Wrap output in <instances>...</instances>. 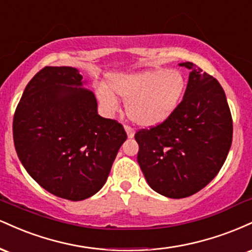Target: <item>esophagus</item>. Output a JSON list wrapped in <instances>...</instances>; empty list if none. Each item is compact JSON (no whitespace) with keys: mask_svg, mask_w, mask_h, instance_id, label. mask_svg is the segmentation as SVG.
Returning a JSON list of instances; mask_svg holds the SVG:
<instances>
[{"mask_svg":"<svg viewBox=\"0 0 252 252\" xmlns=\"http://www.w3.org/2000/svg\"><path fill=\"white\" fill-rule=\"evenodd\" d=\"M124 128H126V134H128V137H129V138L134 137L135 130L132 129L131 126H124Z\"/></svg>","mask_w":252,"mask_h":252,"instance_id":"34e87169","label":"esophagus"}]
</instances>
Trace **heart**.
I'll return each instance as SVG.
<instances>
[{
  "label": "heart",
  "instance_id": "1",
  "mask_svg": "<svg viewBox=\"0 0 252 252\" xmlns=\"http://www.w3.org/2000/svg\"><path fill=\"white\" fill-rule=\"evenodd\" d=\"M110 86L126 103V115L132 122L153 126L164 122L180 104L186 82L180 71L154 68L117 74ZM100 103L110 111L117 109L115 94L105 86L98 89Z\"/></svg>",
  "mask_w": 252,
  "mask_h": 252
}]
</instances>
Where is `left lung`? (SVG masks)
I'll use <instances>...</instances> for the list:
<instances>
[{
    "instance_id": "obj_1",
    "label": "left lung",
    "mask_w": 252,
    "mask_h": 252,
    "mask_svg": "<svg viewBox=\"0 0 252 252\" xmlns=\"http://www.w3.org/2000/svg\"><path fill=\"white\" fill-rule=\"evenodd\" d=\"M186 92L166 121L136 131L137 162L155 192L187 198L209 185L232 143V116L218 80L193 63Z\"/></svg>"
}]
</instances>
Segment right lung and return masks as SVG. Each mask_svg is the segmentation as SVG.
<instances>
[{"label": "right lung", "instance_id": "1", "mask_svg": "<svg viewBox=\"0 0 252 252\" xmlns=\"http://www.w3.org/2000/svg\"><path fill=\"white\" fill-rule=\"evenodd\" d=\"M82 79L74 67L46 66L26 86L13 120L14 146L28 174L72 201L102 189L126 140L122 124L98 115L94 94L77 88Z\"/></svg>", "mask_w": 252, "mask_h": 252}]
</instances>
